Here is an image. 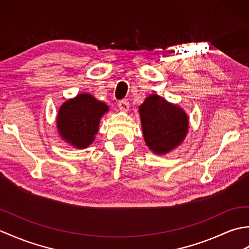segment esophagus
Segmentation results:
<instances>
[{
	"label": "esophagus",
	"instance_id": "34e87169",
	"mask_svg": "<svg viewBox=\"0 0 249 249\" xmlns=\"http://www.w3.org/2000/svg\"><path fill=\"white\" fill-rule=\"evenodd\" d=\"M129 102L127 99H123L121 100V102H119V108L121 111H124V112H127V111L129 110Z\"/></svg>",
	"mask_w": 249,
	"mask_h": 249
}]
</instances>
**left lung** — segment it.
I'll use <instances>...</instances> for the list:
<instances>
[{
  "label": "left lung",
  "instance_id": "1",
  "mask_svg": "<svg viewBox=\"0 0 249 249\" xmlns=\"http://www.w3.org/2000/svg\"><path fill=\"white\" fill-rule=\"evenodd\" d=\"M139 114L145 143L155 154H167L187 135L189 122L185 111L158 95L145 98Z\"/></svg>",
  "mask_w": 249,
  "mask_h": 249
}]
</instances>
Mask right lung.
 <instances>
[{
  "mask_svg": "<svg viewBox=\"0 0 249 249\" xmlns=\"http://www.w3.org/2000/svg\"><path fill=\"white\" fill-rule=\"evenodd\" d=\"M109 110L91 94H78L61 106L56 116L59 134L77 149H86L95 140L102 116Z\"/></svg>",
  "mask_w": 249,
  "mask_h": 249,
  "instance_id": "add662e5",
  "label": "right lung"
}]
</instances>
